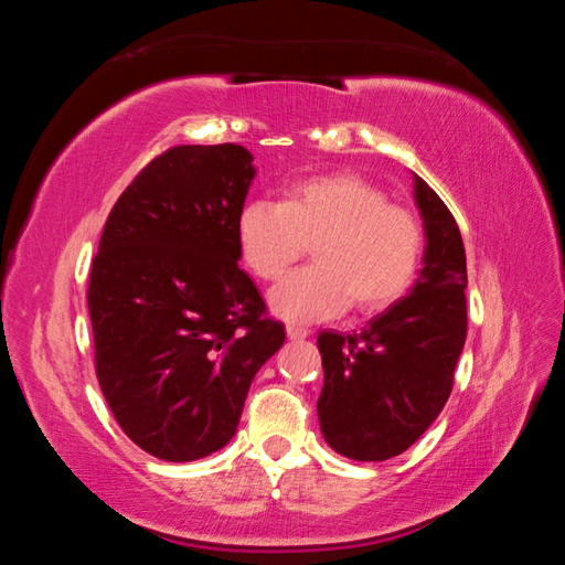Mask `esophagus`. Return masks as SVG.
<instances>
[{
    "mask_svg": "<svg viewBox=\"0 0 565 565\" xmlns=\"http://www.w3.org/2000/svg\"><path fill=\"white\" fill-rule=\"evenodd\" d=\"M309 333H311V329L301 327V323H289V327H286V337L294 339V341L306 339V337H309Z\"/></svg>",
    "mask_w": 565,
    "mask_h": 565,
    "instance_id": "esophagus-1",
    "label": "esophagus"
}]
</instances>
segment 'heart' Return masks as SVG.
I'll use <instances>...</instances> for the list:
<instances>
[{
    "label": "heart",
    "mask_w": 565,
    "mask_h": 565,
    "mask_svg": "<svg viewBox=\"0 0 565 565\" xmlns=\"http://www.w3.org/2000/svg\"><path fill=\"white\" fill-rule=\"evenodd\" d=\"M313 242V262L269 291V309L286 321H319L351 309H386L414 284L424 232L404 206L356 174L296 181L284 202L254 199L236 216L242 262L274 281Z\"/></svg>",
    "instance_id": "obj_1"
}]
</instances>
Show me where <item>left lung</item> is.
<instances>
[{
  "label": "left lung",
  "instance_id": "8db88e82",
  "mask_svg": "<svg viewBox=\"0 0 565 565\" xmlns=\"http://www.w3.org/2000/svg\"><path fill=\"white\" fill-rule=\"evenodd\" d=\"M424 269L414 289L353 333L321 331V434L353 461H386L441 414L466 343V252L448 206L414 174Z\"/></svg>",
  "mask_w": 565,
  "mask_h": 565
}]
</instances>
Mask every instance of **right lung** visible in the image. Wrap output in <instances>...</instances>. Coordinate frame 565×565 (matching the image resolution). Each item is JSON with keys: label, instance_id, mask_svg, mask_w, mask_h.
<instances>
[{"label": "right lung", "instance_id": "obj_1", "mask_svg": "<svg viewBox=\"0 0 565 565\" xmlns=\"http://www.w3.org/2000/svg\"><path fill=\"white\" fill-rule=\"evenodd\" d=\"M254 177L238 145L174 147L104 224L87 294L97 379L121 431L161 461L232 441L256 371L286 339L238 269L236 216Z\"/></svg>", "mask_w": 565, "mask_h": 565}]
</instances>
